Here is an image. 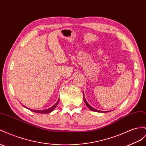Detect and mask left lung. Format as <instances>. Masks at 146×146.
Here are the masks:
<instances>
[{"instance_id":"1","label":"left lung","mask_w":146,"mask_h":146,"mask_svg":"<svg viewBox=\"0 0 146 146\" xmlns=\"http://www.w3.org/2000/svg\"><path fill=\"white\" fill-rule=\"evenodd\" d=\"M83 94H84V102H85V104L86 105V106H87V107L90 109V110H92V111H94V112H104L103 111H98V110H96V109H94L93 107H92L91 106H90L88 102H87V101H86V99H85V95H84V93H83Z\"/></svg>"}]
</instances>
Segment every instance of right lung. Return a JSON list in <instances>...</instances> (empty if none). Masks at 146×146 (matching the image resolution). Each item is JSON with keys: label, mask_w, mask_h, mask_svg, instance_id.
I'll return each mask as SVG.
<instances>
[{"label": "right lung", "mask_w": 146, "mask_h": 146, "mask_svg": "<svg viewBox=\"0 0 146 146\" xmlns=\"http://www.w3.org/2000/svg\"><path fill=\"white\" fill-rule=\"evenodd\" d=\"M59 102H60V98H59L58 101L56 102V103H55V104H54V105L52 106V107H51V108H48V109H44V110H33V109H29V108H27V109H28L29 110H30V111H33V112H35V113H43V114H44V113H50V112H52L53 111V110L55 109V108L56 107L58 104L59 103ZM22 105H23V104H22ZM23 107L26 108L25 106H24V105H23Z\"/></svg>", "instance_id": "obj_1"}]
</instances>
